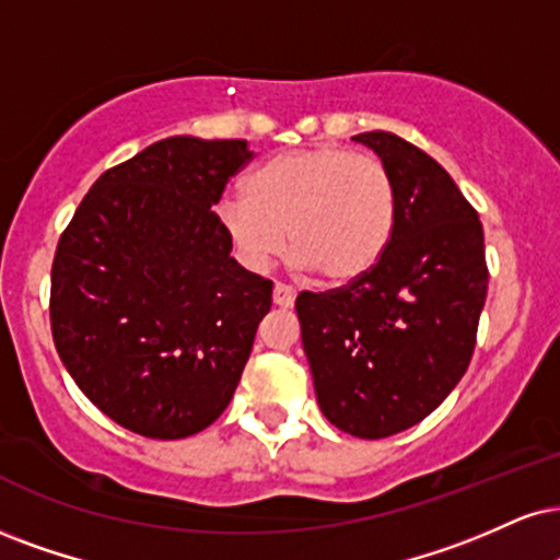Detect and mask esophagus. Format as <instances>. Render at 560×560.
I'll return each mask as SVG.
<instances>
[{
  "mask_svg": "<svg viewBox=\"0 0 560 560\" xmlns=\"http://www.w3.org/2000/svg\"><path fill=\"white\" fill-rule=\"evenodd\" d=\"M272 299H275V303H278L280 308H291L293 303H295V288L293 285H285V282H275Z\"/></svg>",
  "mask_w": 560,
  "mask_h": 560,
  "instance_id": "obj_1",
  "label": "esophagus"
}]
</instances>
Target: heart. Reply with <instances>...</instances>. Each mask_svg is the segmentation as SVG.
Masks as SVG:
<instances>
[{
  "label": "heart",
  "mask_w": 560,
  "mask_h": 560,
  "mask_svg": "<svg viewBox=\"0 0 560 560\" xmlns=\"http://www.w3.org/2000/svg\"><path fill=\"white\" fill-rule=\"evenodd\" d=\"M246 267L265 269L291 238L295 265L345 285L374 272L397 225V189L382 161L340 144L282 150L218 207Z\"/></svg>",
  "instance_id": "b5f03b06"
}]
</instances>
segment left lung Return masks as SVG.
<instances>
[{
    "mask_svg": "<svg viewBox=\"0 0 560 560\" xmlns=\"http://www.w3.org/2000/svg\"><path fill=\"white\" fill-rule=\"evenodd\" d=\"M355 142L397 189L389 252L361 280L295 299L316 399L332 425L386 439L448 397L470 365L488 265L475 207L441 165L392 132Z\"/></svg>",
    "mask_w": 560,
    "mask_h": 560,
    "instance_id": "left-lung-1",
    "label": "left lung"
}]
</instances>
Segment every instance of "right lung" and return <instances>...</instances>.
<instances>
[{
	"instance_id": "obj_1",
	"label": "right lung",
	"mask_w": 560,
	"mask_h": 560,
	"mask_svg": "<svg viewBox=\"0 0 560 560\" xmlns=\"http://www.w3.org/2000/svg\"><path fill=\"white\" fill-rule=\"evenodd\" d=\"M246 140L168 137L82 197L51 265V332L85 397L148 439L215 423L236 392L272 282L231 257L212 210Z\"/></svg>"
}]
</instances>
